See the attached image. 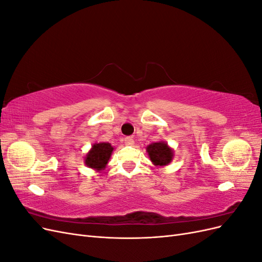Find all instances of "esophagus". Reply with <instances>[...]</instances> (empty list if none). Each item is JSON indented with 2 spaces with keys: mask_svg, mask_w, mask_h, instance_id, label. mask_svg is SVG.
Listing matches in <instances>:
<instances>
[{
  "mask_svg": "<svg viewBox=\"0 0 262 262\" xmlns=\"http://www.w3.org/2000/svg\"><path fill=\"white\" fill-rule=\"evenodd\" d=\"M124 143H125L126 145H133V144H134V140H133L132 137H126V138L124 139Z\"/></svg>",
  "mask_w": 262,
  "mask_h": 262,
  "instance_id": "esophagus-1",
  "label": "esophagus"
}]
</instances>
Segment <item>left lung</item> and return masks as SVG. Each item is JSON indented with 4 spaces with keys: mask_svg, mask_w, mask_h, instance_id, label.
<instances>
[{
    "mask_svg": "<svg viewBox=\"0 0 262 262\" xmlns=\"http://www.w3.org/2000/svg\"><path fill=\"white\" fill-rule=\"evenodd\" d=\"M146 152L148 153L149 160L155 166L168 165L173 157V150L164 141L147 145Z\"/></svg>",
    "mask_w": 262,
    "mask_h": 262,
    "instance_id": "8db88e82",
    "label": "left lung"
}]
</instances>
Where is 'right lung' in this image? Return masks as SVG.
Instances as JSON below:
<instances>
[{"label": "right lung", "mask_w": 262, "mask_h": 262, "mask_svg": "<svg viewBox=\"0 0 262 262\" xmlns=\"http://www.w3.org/2000/svg\"><path fill=\"white\" fill-rule=\"evenodd\" d=\"M113 150L114 147L112 144L106 143V142L93 144L90 152L85 156V165L97 171L102 170L106 167Z\"/></svg>", "instance_id": "1"}]
</instances>
